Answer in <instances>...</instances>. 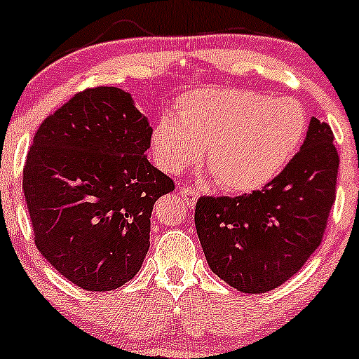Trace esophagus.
<instances>
[{
	"label": "esophagus",
	"instance_id": "1",
	"mask_svg": "<svg viewBox=\"0 0 359 359\" xmlns=\"http://www.w3.org/2000/svg\"><path fill=\"white\" fill-rule=\"evenodd\" d=\"M180 196H182L187 206L192 210V208L196 206V203H198L199 192L196 191V189H191V187H180Z\"/></svg>",
	"mask_w": 359,
	"mask_h": 359
}]
</instances>
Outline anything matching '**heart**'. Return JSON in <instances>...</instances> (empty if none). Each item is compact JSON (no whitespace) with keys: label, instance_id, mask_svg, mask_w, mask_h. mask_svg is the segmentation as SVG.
<instances>
[{"label":"heart","instance_id":"b5f03b06","mask_svg":"<svg viewBox=\"0 0 359 359\" xmlns=\"http://www.w3.org/2000/svg\"><path fill=\"white\" fill-rule=\"evenodd\" d=\"M306 117L291 98L247 90L204 88L179 102V117L163 114L151 131L161 170L182 173L201 158L226 191L252 192L274 180L293 160Z\"/></svg>","mask_w":359,"mask_h":359}]
</instances>
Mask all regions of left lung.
<instances>
[{"label": "left lung", "mask_w": 359, "mask_h": 359, "mask_svg": "<svg viewBox=\"0 0 359 359\" xmlns=\"http://www.w3.org/2000/svg\"><path fill=\"white\" fill-rule=\"evenodd\" d=\"M337 168L332 129L312 117L300 151L262 191L199 198L196 230L212 273L252 294L297 274L324 237Z\"/></svg>", "instance_id": "1"}]
</instances>
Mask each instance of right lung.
Returning <instances> with one entry per match:
<instances>
[{"label":"right lung","mask_w":359,"mask_h":359,"mask_svg":"<svg viewBox=\"0 0 359 359\" xmlns=\"http://www.w3.org/2000/svg\"><path fill=\"white\" fill-rule=\"evenodd\" d=\"M151 126L131 93L97 86L42 122L23 168L35 245L86 291L131 281L149 249L153 204L175 186L147 158Z\"/></svg>","instance_id":"right-lung-1"}]
</instances>
